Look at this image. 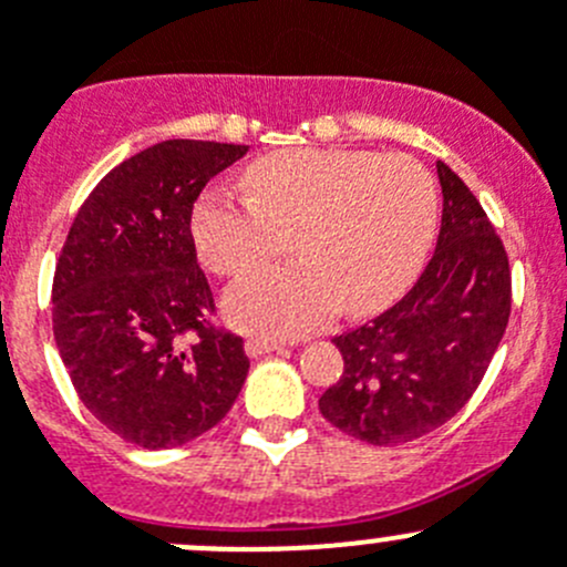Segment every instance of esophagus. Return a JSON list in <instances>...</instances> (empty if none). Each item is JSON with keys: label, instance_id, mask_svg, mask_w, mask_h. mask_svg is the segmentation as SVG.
Masks as SVG:
<instances>
[{"label": "esophagus", "instance_id": "1", "mask_svg": "<svg viewBox=\"0 0 567 567\" xmlns=\"http://www.w3.org/2000/svg\"><path fill=\"white\" fill-rule=\"evenodd\" d=\"M277 349H282V343L279 341H271V338H262V336H254L246 341V352L251 358H259V355H268V352H277Z\"/></svg>", "mask_w": 567, "mask_h": 567}]
</instances>
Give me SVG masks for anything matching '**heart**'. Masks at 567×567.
<instances>
[{
	"label": "heart",
	"instance_id": "1",
	"mask_svg": "<svg viewBox=\"0 0 567 567\" xmlns=\"http://www.w3.org/2000/svg\"><path fill=\"white\" fill-rule=\"evenodd\" d=\"M251 198L209 189L193 215L200 259L235 277L290 246L301 259L259 268L226 290L237 327L274 338L319 330L338 305L372 313L403 293L436 229L431 173L403 153L290 147L243 173Z\"/></svg>",
	"mask_w": 567,
	"mask_h": 567
}]
</instances>
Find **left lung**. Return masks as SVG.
Listing matches in <instances>:
<instances>
[{"mask_svg":"<svg viewBox=\"0 0 567 567\" xmlns=\"http://www.w3.org/2000/svg\"><path fill=\"white\" fill-rule=\"evenodd\" d=\"M442 229L414 288L369 324L332 338L343 374L321 394L327 422L369 444H403L464 409L512 310L504 243L478 198L444 162Z\"/></svg>","mask_w":567,"mask_h":567,"instance_id":"obj_1","label":"left lung"}]
</instances>
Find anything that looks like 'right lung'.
<instances>
[{
	"mask_svg": "<svg viewBox=\"0 0 567 567\" xmlns=\"http://www.w3.org/2000/svg\"><path fill=\"white\" fill-rule=\"evenodd\" d=\"M248 145L167 140L116 164L89 193L61 248L52 332L78 396L125 442H193L235 405L243 338L215 330L193 204Z\"/></svg>",
	"mask_w": 567,
	"mask_h": 567,
	"instance_id": "obj_1",
	"label": "right lung"
}]
</instances>
